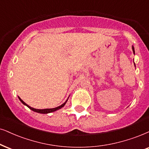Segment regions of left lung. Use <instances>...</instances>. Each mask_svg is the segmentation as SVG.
Listing matches in <instances>:
<instances>
[{"label": "left lung", "instance_id": "1", "mask_svg": "<svg viewBox=\"0 0 149 149\" xmlns=\"http://www.w3.org/2000/svg\"><path fill=\"white\" fill-rule=\"evenodd\" d=\"M133 53H134V54H135V51H134V47H133Z\"/></svg>", "mask_w": 149, "mask_h": 149}]
</instances>
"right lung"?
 <instances>
[{
    "label": "right lung",
    "mask_w": 149,
    "mask_h": 149,
    "mask_svg": "<svg viewBox=\"0 0 149 149\" xmlns=\"http://www.w3.org/2000/svg\"><path fill=\"white\" fill-rule=\"evenodd\" d=\"M19 99H20V100L21 101V102L22 103V104H24V105H26V106H27V107H29V108L30 109H31V110L33 111L37 112V113H44V114H45V113H51V112L56 111H57V110H58V109H61L62 107H63L64 106H65V104H66V102H67V101H66L64 103V104H63L62 105H61V106H59V107H56V108H53V109H33V108H32V107H29V105H27V104H26V103L24 102V101H22V100L20 98V97H19Z\"/></svg>",
    "instance_id": "obj_1"
}]
</instances>
